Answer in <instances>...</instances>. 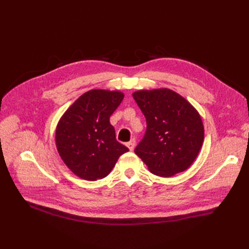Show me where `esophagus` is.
Returning a JSON list of instances; mask_svg holds the SVG:
<instances>
[{
  "label": "esophagus",
  "instance_id": "1",
  "mask_svg": "<svg viewBox=\"0 0 249 249\" xmlns=\"http://www.w3.org/2000/svg\"><path fill=\"white\" fill-rule=\"evenodd\" d=\"M127 147L129 149V151H133L135 149V145H136V140L135 139H131L129 142H127Z\"/></svg>",
  "mask_w": 249,
  "mask_h": 249
}]
</instances>
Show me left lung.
<instances>
[{
	"mask_svg": "<svg viewBox=\"0 0 249 249\" xmlns=\"http://www.w3.org/2000/svg\"><path fill=\"white\" fill-rule=\"evenodd\" d=\"M146 120L143 139L135 153L156 176L169 178L188 169L204 139L201 116L192 104L169 89L133 94Z\"/></svg>",
	"mask_w": 249,
	"mask_h": 249,
	"instance_id": "8db88e82",
	"label": "left lung"
}]
</instances>
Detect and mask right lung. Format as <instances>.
<instances>
[{
	"label": "right lung",
	"mask_w": 249,
	"mask_h": 249,
	"mask_svg": "<svg viewBox=\"0 0 249 249\" xmlns=\"http://www.w3.org/2000/svg\"><path fill=\"white\" fill-rule=\"evenodd\" d=\"M123 98L120 91L91 89L62 115L55 130L56 149L77 177L87 181L104 178L119 157L128 152L116 141L109 120Z\"/></svg>",
	"instance_id": "obj_1"
}]
</instances>
